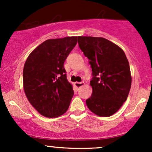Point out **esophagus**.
Returning <instances> with one entry per match:
<instances>
[{
  "mask_svg": "<svg viewBox=\"0 0 152 152\" xmlns=\"http://www.w3.org/2000/svg\"><path fill=\"white\" fill-rule=\"evenodd\" d=\"M84 82H76V83H75V86L76 87V88H78V89H79L80 88H81V87H82L83 86H84Z\"/></svg>",
  "mask_w": 152,
  "mask_h": 152,
  "instance_id": "esophagus-1",
  "label": "esophagus"
}]
</instances>
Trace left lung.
Listing matches in <instances>:
<instances>
[{
    "label": "left lung",
    "mask_w": 152,
    "mask_h": 152,
    "mask_svg": "<svg viewBox=\"0 0 152 152\" xmlns=\"http://www.w3.org/2000/svg\"><path fill=\"white\" fill-rule=\"evenodd\" d=\"M80 49L92 69L91 96L86 99L91 111L110 116L126 102L132 85L129 64L124 50L102 37L78 36Z\"/></svg>",
    "instance_id": "left-lung-1"
}]
</instances>
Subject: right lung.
<instances>
[{
  "mask_svg": "<svg viewBox=\"0 0 152 152\" xmlns=\"http://www.w3.org/2000/svg\"><path fill=\"white\" fill-rule=\"evenodd\" d=\"M77 43V36L48 39L36 47L24 64L26 96L39 114L54 118L66 112L74 96L64 64Z\"/></svg>",
  "mask_w": 152,
  "mask_h": 152,
  "instance_id": "1",
  "label": "right lung"
}]
</instances>
